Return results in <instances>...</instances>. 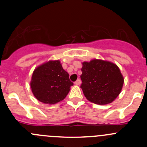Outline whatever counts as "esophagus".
Masks as SVG:
<instances>
[{"label": "esophagus", "instance_id": "esophagus-1", "mask_svg": "<svg viewBox=\"0 0 147 147\" xmlns=\"http://www.w3.org/2000/svg\"><path fill=\"white\" fill-rule=\"evenodd\" d=\"M75 84H76V85H80V84H81V80H80V79H78V80H77L76 82H75Z\"/></svg>", "mask_w": 147, "mask_h": 147}]
</instances>
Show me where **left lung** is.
<instances>
[{"label": "left lung", "instance_id": "obj_1", "mask_svg": "<svg viewBox=\"0 0 147 147\" xmlns=\"http://www.w3.org/2000/svg\"><path fill=\"white\" fill-rule=\"evenodd\" d=\"M82 64L80 87L87 100L100 105L112 103L120 94L124 84L117 65L98 59Z\"/></svg>", "mask_w": 147, "mask_h": 147}]
</instances>
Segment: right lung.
I'll return each instance as SVG.
<instances>
[{
  "label": "right lung",
  "mask_w": 147,
  "mask_h": 147,
  "mask_svg": "<svg viewBox=\"0 0 147 147\" xmlns=\"http://www.w3.org/2000/svg\"><path fill=\"white\" fill-rule=\"evenodd\" d=\"M30 88L35 98L40 102L54 105L66 97L73 83L69 74L63 68L59 60H50L34 69Z\"/></svg>",
  "instance_id": "add662e5"
}]
</instances>
